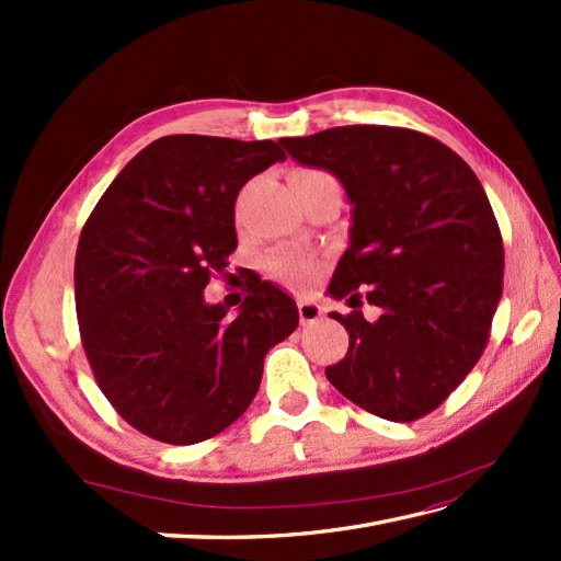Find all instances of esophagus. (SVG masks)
Here are the masks:
<instances>
[{
    "mask_svg": "<svg viewBox=\"0 0 561 561\" xmlns=\"http://www.w3.org/2000/svg\"><path fill=\"white\" fill-rule=\"evenodd\" d=\"M320 316H323V308H320L316 301L299 299V320H301V325L316 323Z\"/></svg>",
    "mask_w": 561,
    "mask_h": 561,
    "instance_id": "obj_1",
    "label": "esophagus"
}]
</instances>
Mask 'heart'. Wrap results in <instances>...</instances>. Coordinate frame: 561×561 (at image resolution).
<instances>
[{"label":"heart","instance_id":"b5f03b06","mask_svg":"<svg viewBox=\"0 0 561 561\" xmlns=\"http://www.w3.org/2000/svg\"><path fill=\"white\" fill-rule=\"evenodd\" d=\"M311 178H328V173L316 169H301L291 173V183L311 181ZM267 265L279 279L296 284V287H304V284L318 272V260L313 255L301 253V250H279V253H274L270 257Z\"/></svg>","mask_w":561,"mask_h":561}]
</instances>
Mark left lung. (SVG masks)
<instances>
[{"instance_id":"obj_1","label":"left lung","mask_w":561,"mask_h":561,"mask_svg":"<svg viewBox=\"0 0 561 561\" xmlns=\"http://www.w3.org/2000/svg\"><path fill=\"white\" fill-rule=\"evenodd\" d=\"M304 165L335 173L352 209L350 248L330 296L350 350L325 376L390 422H414L456 390L490 342L504 289V243L482 183L456 151L408 127L347 125L284 137Z\"/></svg>"}]
</instances>
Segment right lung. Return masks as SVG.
<instances>
[{
    "mask_svg": "<svg viewBox=\"0 0 561 561\" xmlns=\"http://www.w3.org/2000/svg\"><path fill=\"white\" fill-rule=\"evenodd\" d=\"M287 159L277 141L169 135L117 173L79 236V335L99 388L149 438L199 444L253 402L262 362L299 325L291 296L260 282L238 316L207 306L238 245L233 205Z\"/></svg>",
    "mask_w": 561,
    "mask_h": 561,
    "instance_id": "1",
    "label": "right lung"
}]
</instances>
